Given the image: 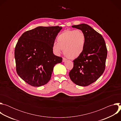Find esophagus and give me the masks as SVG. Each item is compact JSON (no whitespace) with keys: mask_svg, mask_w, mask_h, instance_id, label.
Instances as JSON below:
<instances>
[{"mask_svg":"<svg viewBox=\"0 0 121 121\" xmlns=\"http://www.w3.org/2000/svg\"><path fill=\"white\" fill-rule=\"evenodd\" d=\"M66 60H67V59H66L65 58V57H63V62H65Z\"/></svg>","mask_w":121,"mask_h":121,"instance_id":"1","label":"esophagus"}]
</instances>
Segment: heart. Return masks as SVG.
<instances>
[{"mask_svg":"<svg viewBox=\"0 0 121 121\" xmlns=\"http://www.w3.org/2000/svg\"><path fill=\"white\" fill-rule=\"evenodd\" d=\"M86 41L84 33L79 30H67L58 37V42L53 44V49L57 54L64 49V54L68 58L79 56L83 51Z\"/></svg>","mask_w":121,"mask_h":121,"instance_id":"heart-1","label":"heart"}]
</instances>
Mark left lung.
I'll return each mask as SVG.
<instances>
[{"instance_id": "obj_1", "label": "left lung", "mask_w": 121, "mask_h": 121, "mask_svg": "<svg viewBox=\"0 0 121 121\" xmlns=\"http://www.w3.org/2000/svg\"><path fill=\"white\" fill-rule=\"evenodd\" d=\"M84 33L86 41L82 53L73 60L69 75L76 85L86 87L96 81L104 72L107 56L105 41L100 34L86 24L72 26Z\"/></svg>"}]
</instances>
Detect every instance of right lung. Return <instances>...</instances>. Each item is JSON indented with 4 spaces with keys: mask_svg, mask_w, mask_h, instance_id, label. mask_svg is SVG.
Masks as SVG:
<instances>
[{
    "mask_svg": "<svg viewBox=\"0 0 121 121\" xmlns=\"http://www.w3.org/2000/svg\"><path fill=\"white\" fill-rule=\"evenodd\" d=\"M62 27L39 26L24 32L15 49L16 71L28 84L40 87L51 79L62 58L53 54V44Z\"/></svg>",
    "mask_w": 121,
    "mask_h": 121,
    "instance_id": "obj_1",
    "label": "right lung"
}]
</instances>
